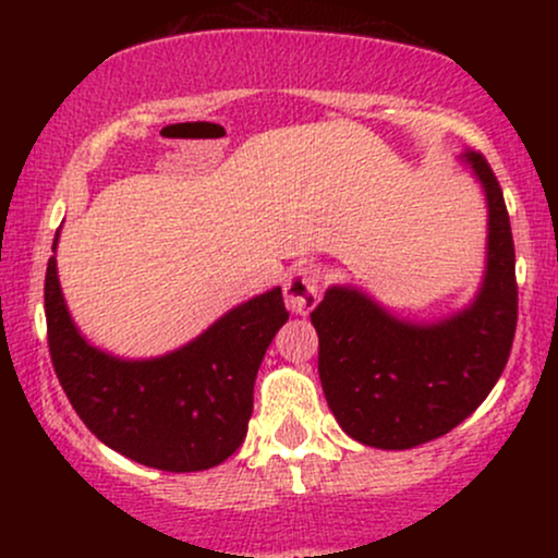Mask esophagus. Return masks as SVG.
I'll return each instance as SVG.
<instances>
[{
    "label": "esophagus",
    "instance_id": "34e87169",
    "mask_svg": "<svg viewBox=\"0 0 558 558\" xmlns=\"http://www.w3.org/2000/svg\"><path fill=\"white\" fill-rule=\"evenodd\" d=\"M286 304L296 315H310L317 306L319 291H323V270L312 262H301L286 278Z\"/></svg>",
    "mask_w": 558,
    "mask_h": 558
}]
</instances>
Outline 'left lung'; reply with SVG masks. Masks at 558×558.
Returning a JSON list of instances; mask_svg holds the SVG:
<instances>
[{"mask_svg":"<svg viewBox=\"0 0 558 558\" xmlns=\"http://www.w3.org/2000/svg\"><path fill=\"white\" fill-rule=\"evenodd\" d=\"M488 198V272L475 304L438 325L388 315L354 288L325 291L312 325L319 380L338 425L364 446L414 448L440 438L485 401L517 330L514 239L496 172L464 151Z\"/></svg>","mask_w":558,"mask_h":558,"instance_id":"8db88e82","label":"left lung"}]
</instances>
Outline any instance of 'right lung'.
<instances>
[{"instance_id":"right-lung-1","label":"right lung","mask_w":558,"mask_h":558,"mask_svg":"<svg viewBox=\"0 0 558 558\" xmlns=\"http://www.w3.org/2000/svg\"><path fill=\"white\" fill-rule=\"evenodd\" d=\"M44 312L54 373L83 425L123 457L165 472L209 470L233 457L252 417L254 377L288 319L283 291L272 288L183 349L125 362L75 330L54 257L44 280Z\"/></svg>"}]
</instances>
